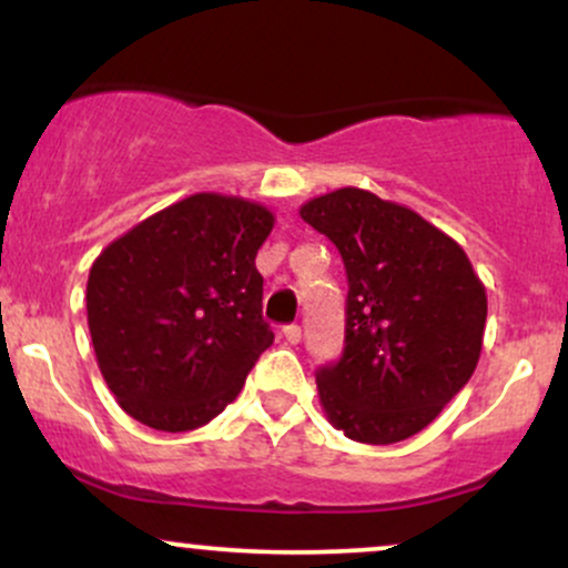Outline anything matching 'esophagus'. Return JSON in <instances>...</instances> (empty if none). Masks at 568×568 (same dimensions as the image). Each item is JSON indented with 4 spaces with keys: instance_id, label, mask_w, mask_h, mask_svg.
<instances>
[{
    "instance_id": "esophagus-1",
    "label": "esophagus",
    "mask_w": 568,
    "mask_h": 568,
    "mask_svg": "<svg viewBox=\"0 0 568 568\" xmlns=\"http://www.w3.org/2000/svg\"><path fill=\"white\" fill-rule=\"evenodd\" d=\"M283 336H285V342H288V344H298V342H302V328H298V325H285Z\"/></svg>"
}]
</instances>
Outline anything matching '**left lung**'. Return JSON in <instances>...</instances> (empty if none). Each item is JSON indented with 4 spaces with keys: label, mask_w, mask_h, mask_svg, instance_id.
<instances>
[{
    "label": "left lung",
    "mask_w": 568,
    "mask_h": 568,
    "mask_svg": "<svg viewBox=\"0 0 568 568\" xmlns=\"http://www.w3.org/2000/svg\"><path fill=\"white\" fill-rule=\"evenodd\" d=\"M298 213L338 247L349 283L344 352L315 374L325 416L357 443L406 440L478 366L484 283L456 240L366 189L321 194Z\"/></svg>",
    "instance_id": "8db88e82"
}]
</instances>
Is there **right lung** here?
<instances>
[{"mask_svg":"<svg viewBox=\"0 0 568 568\" xmlns=\"http://www.w3.org/2000/svg\"><path fill=\"white\" fill-rule=\"evenodd\" d=\"M272 226L258 202L200 192L143 219L90 266L98 368L135 422L186 433L240 395L275 338L256 270Z\"/></svg>","mask_w":568,"mask_h":568,"instance_id":"1","label":"right lung"}]
</instances>
